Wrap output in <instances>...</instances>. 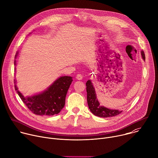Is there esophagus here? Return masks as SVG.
I'll list each match as a JSON object with an SVG mask.
<instances>
[{"label": "esophagus", "instance_id": "esophagus-1", "mask_svg": "<svg viewBox=\"0 0 158 158\" xmlns=\"http://www.w3.org/2000/svg\"><path fill=\"white\" fill-rule=\"evenodd\" d=\"M83 78V76L81 74H77L76 75V79L77 80H82Z\"/></svg>", "mask_w": 158, "mask_h": 158}]
</instances>
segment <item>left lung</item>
Here are the masks:
<instances>
[{
    "instance_id": "obj_1",
    "label": "left lung",
    "mask_w": 158,
    "mask_h": 158,
    "mask_svg": "<svg viewBox=\"0 0 158 158\" xmlns=\"http://www.w3.org/2000/svg\"><path fill=\"white\" fill-rule=\"evenodd\" d=\"M141 55L143 59L145 60V54L144 51H141ZM86 84V91H87V104L90 110L91 111L95 116L101 118H108L117 116L122 112V110L110 109L100 106L99 101L96 98V94L95 92L94 87L91 82V80H88Z\"/></svg>"
}]
</instances>
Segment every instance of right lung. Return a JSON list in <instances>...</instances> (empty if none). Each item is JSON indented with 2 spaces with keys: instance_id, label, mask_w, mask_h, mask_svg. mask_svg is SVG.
<instances>
[{
  "instance_id": "1",
  "label": "right lung",
  "mask_w": 158,
  "mask_h": 158,
  "mask_svg": "<svg viewBox=\"0 0 158 158\" xmlns=\"http://www.w3.org/2000/svg\"><path fill=\"white\" fill-rule=\"evenodd\" d=\"M18 52L16 53L15 58ZM72 81V77H60L46 91L31 97H24L18 91L16 85L15 89L21 100L34 114L39 116H54L59 113L64 107L65 96Z\"/></svg>"
}]
</instances>
